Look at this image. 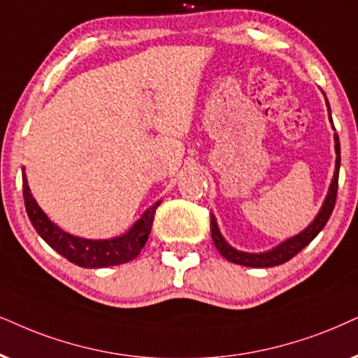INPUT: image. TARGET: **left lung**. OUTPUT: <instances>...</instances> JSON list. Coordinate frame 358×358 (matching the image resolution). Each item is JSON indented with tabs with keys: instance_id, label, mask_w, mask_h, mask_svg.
Listing matches in <instances>:
<instances>
[{
	"instance_id": "obj_1",
	"label": "left lung",
	"mask_w": 358,
	"mask_h": 358,
	"mask_svg": "<svg viewBox=\"0 0 358 358\" xmlns=\"http://www.w3.org/2000/svg\"><path fill=\"white\" fill-rule=\"evenodd\" d=\"M324 94V92H322ZM325 96V94H324ZM325 103H327V110H329V120L332 124L334 129V122L332 117H330V107H329V101L325 97ZM336 130V129H334ZM334 142H336V171H334L332 182H330L329 192L325 194V200L320 206V210L317 213L312 223L307 226L306 229H302L299 234L296 236L286 239L278 246H274L273 250L264 251V252H244L239 251L236 248H233L221 234L218 223H216V218L211 215V238L213 243H215L216 250L220 251V255L228 259L229 262H234V264L239 266H248V268H273V266H279L282 262H286L289 259H292L297 252L304 250V248L309 244L312 239H314L317 234L322 231V228L327 224V221L332 215L334 206H336V200H337V185H338V169H341V142H338V135H334Z\"/></svg>"
}]
</instances>
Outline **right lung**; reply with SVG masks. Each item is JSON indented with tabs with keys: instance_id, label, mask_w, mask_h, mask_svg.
<instances>
[{
	"instance_id": "add662e5",
	"label": "right lung",
	"mask_w": 358,
	"mask_h": 358,
	"mask_svg": "<svg viewBox=\"0 0 358 358\" xmlns=\"http://www.w3.org/2000/svg\"><path fill=\"white\" fill-rule=\"evenodd\" d=\"M22 196H24L26 213H28L31 224L34 226L39 236L54 251L64 256L67 261L87 269L110 268V266H119L135 259L142 251V248L145 246L148 234L152 231L155 210L162 203L160 200L148 208L132 224V228L120 236L108 239H87L64 231L48 218V215L41 210L38 201L34 200L33 193H31L24 169H22Z\"/></svg>"
}]
</instances>
